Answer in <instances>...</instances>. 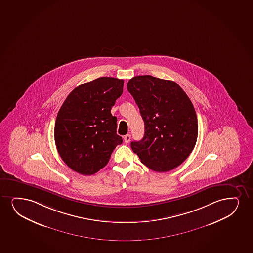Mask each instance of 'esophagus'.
I'll use <instances>...</instances> for the list:
<instances>
[{
    "label": "esophagus",
    "mask_w": 253,
    "mask_h": 253,
    "mask_svg": "<svg viewBox=\"0 0 253 253\" xmlns=\"http://www.w3.org/2000/svg\"><path fill=\"white\" fill-rule=\"evenodd\" d=\"M124 142H125L126 144H127V143H129L130 141H131V135L130 134H126L124 136Z\"/></svg>",
    "instance_id": "esophagus-1"
}]
</instances>
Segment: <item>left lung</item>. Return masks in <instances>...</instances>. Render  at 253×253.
<instances>
[{
	"label": "left lung",
	"instance_id": "8db88e82",
	"mask_svg": "<svg viewBox=\"0 0 253 253\" xmlns=\"http://www.w3.org/2000/svg\"><path fill=\"white\" fill-rule=\"evenodd\" d=\"M144 122V136L131 142L141 163L156 172L173 170L186 160L198 138V119L186 92L178 84L151 75L128 81Z\"/></svg>",
	"mask_w": 253,
	"mask_h": 253
}]
</instances>
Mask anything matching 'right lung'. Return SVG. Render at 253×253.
<instances>
[{
    "mask_svg": "<svg viewBox=\"0 0 253 253\" xmlns=\"http://www.w3.org/2000/svg\"><path fill=\"white\" fill-rule=\"evenodd\" d=\"M124 80L101 77L76 87L58 112L54 141L67 166L91 175L107 165L122 143L116 133L117 118L111 108L123 92Z\"/></svg>",
    "mask_w": 253,
    "mask_h": 253,
    "instance_id": "obj_1",
    "label": "right lung"
}]
</instances>
